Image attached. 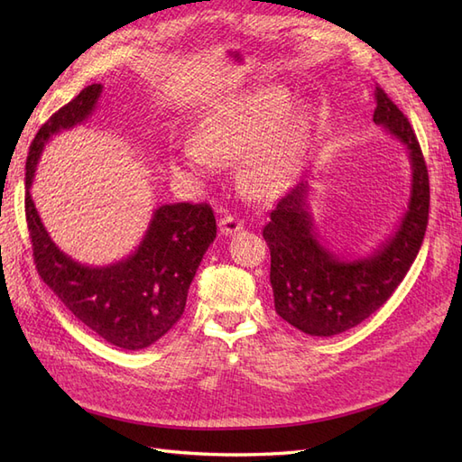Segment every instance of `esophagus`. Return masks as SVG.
<instances>
[{
  "instance_id": "esophagus-1",
  "label": "esophagus",
  "mask_w": 462,
  "mask_h": 462,
  "mask_svg": "<svg viewBox=\"0 0 462 462\" xmlns=\"http://www.w3.org/2000/svg\"><path fill=\"white\" fill-rule=\"evenodd\" d=\"M245 227V223L235 217V216H223L219 219V231L225 235V237H229V235H235L237 231H241Z\"/></svg>"
}]
</instances>
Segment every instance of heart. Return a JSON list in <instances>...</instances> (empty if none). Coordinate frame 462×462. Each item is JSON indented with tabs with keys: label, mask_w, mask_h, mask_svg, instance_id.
Returning a JSON list of instances; mask_svg holds the SVG:
<instances>
[{
	"label": "heart",
	"mask_w": 462,
	"mask_h": 462,
	"mask_svg": "<svg viewBox=\"0 0 462 462\" xmlns=\"http://www.w3.org/2000/svg\"><path fill=\"white\" fill-rule=\"evenodd\" d=\"M290 92L278 86L246 89L223 99L201 121L196 141L180 144V164L189 174H206L213 159L245 156V180L256 194L284 188L310 131V116L291 111Z\"/></svg>",
	"instance_id": "b5f03b06"
}]
</instances>
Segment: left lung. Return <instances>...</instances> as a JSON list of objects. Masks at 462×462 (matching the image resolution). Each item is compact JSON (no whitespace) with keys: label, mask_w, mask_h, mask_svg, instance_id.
I'll list each match as a JSON object with an SVG mask.
<instances>
[{"label":"left lung","mask_w":462,"mask_h":462,"mask_svg":"<svg viewBox=\"0 0 462 462\" xmlns=\"http://www.w3.org/2000/svg\"><path fill=\"white\" fill-rule=\"evenodd\" d=\"M374 123L408 149L411 188L408 209L393 235L366 256L341 258L319 239L310 213L308 180L270 211L263 237L270 249V284L276 313L313 337L353 329L384 306L418 256L430 217V176L408 117L374 89Z\"/></svg>","instance_id":"8db88e82"}]
</instances>
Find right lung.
<instances>
[{"mask_svg": "<svg viewBox=\"0 0 462 462\" xmlns=\"http://www.w3.org/2000/svg\"><path fill=\"white\" fill-rule=\"evenodd\" d=\"M101 89V84L84 88L35 134L25 164V216L42 282L101 339L139 351L159 341L182 318L189 284L216 239L217 225L206 204L161 206L152 211L137 249L107 266L78 263L54 245L29 189L44 144L52 134L80 125L92 116Z\"/></svg>", "mask_w": 462, "mask_h": 462, "instance_id": "obj_1", "label": "right lung"}]
</instances>
